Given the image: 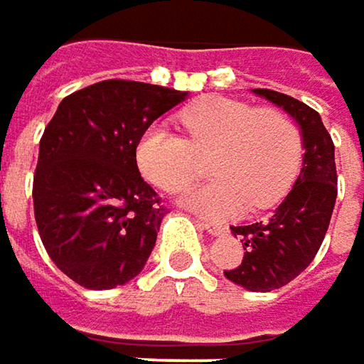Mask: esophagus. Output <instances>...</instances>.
Instances as JSON below:
<instances>
[{"label": "esophagus", "mask_w": 364, "mask_h": 364, "mask_svg": "<svg viewBox=\"0 0 364 364\" xmlns=\"http://www.w3.org/2000/svg\"><path fill=\"white\" fill-rule=\"evenodd\" d=\"M198 225H200L203 230H207L211 236H220L221 232L225 230V228H223L221 223H218V221H198Z\"/></svg>", "instance_id": "esophagus-1"}]
</instances>
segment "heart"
Masks as SVG:
<instances>
[{
	"instance_id": "1",
	"label": "heart",
	"mask_w": 364,
	"mask_h": 364,
	"mask_svg": "<svg viewBox=\"0 0 364 364\" xmlns=\"http://www.w3.org/2000/svg\"><path fill=\"white\" fill-rule=\"evenodd\" d=\"M188 141L166 126H151L136 144L143 176L161 191H180L196 173L198 157L211 155L209 176L215 180L191 186L180 203L196 213L228 218L267 209L286 195L299 176L302 136L282 109L205 97L180 114Z\"/></svg>"
}]
</instances>
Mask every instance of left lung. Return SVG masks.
<instances>
[{
	"instance_id": "1",
	"label": "left lung",
	"mask_w": 364,
	"mask_h": 364,
	"mask_svg": "<svg viewBox=\"0 0 364 364\" xmlns=\"http://www.w3.org/2000/svg\"><path fill=\"white\" fill-rule=\"evenodd\" d=\"M292 117L302 136V168L292 191L269 220L250 225H232L242 242V263L223 275L250 292H272L309 267L321 247L338 196L333 143L321 116L302 101L269 91L252 89Z\"/></svg>"
}]
</instances>
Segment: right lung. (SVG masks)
Instances as JSON below:
<instances>
[{
  "label": "right lung",
  "instance_id": "add662e5",
  "mask_svg": "<svg viewBox=\"0 0 364 364\" xmlns=\"http://www.w3.org/2000/svg\"><path fill=\"white\" fill-rule=\"evenodd\" d=\"M188 99L134 80H103L68 95L47 124L33 182L35 220L58 269L89 290L143 272L166 209L141 178L143 132Z\"/></svg>",
  "mask_w": 364,
  "mask_h": 364
}]
</instances>
